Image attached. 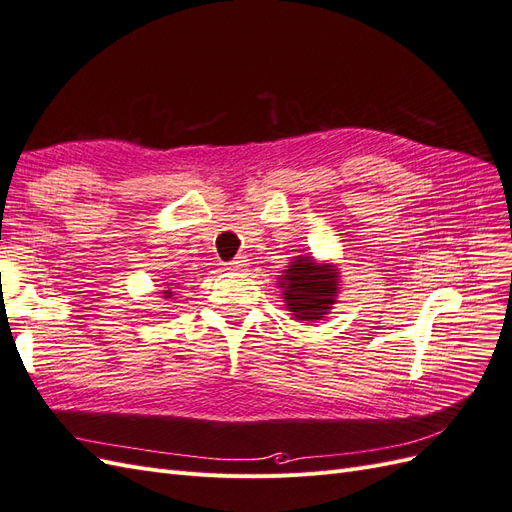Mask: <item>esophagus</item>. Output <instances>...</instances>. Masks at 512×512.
Returning <instances> with one entry per match:
<instances>
[{"instance_id":"34e87169","label":"esophagus","mask_w":512,"mask_h":512,"mask_svg":"<svg viewBox=\"0 0 512 512\" xmlns=\"http://www.w3.org/2000/svg\"><path fill=\"white\" fill-rule=\"evenodd\" d=\"M247 267V258L245 256H235L230 262H226L228 271H243Z\"/></svg>"}]
</instances>
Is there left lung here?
Masks as SVG:
<instances>
[{
    "label": "left lung",
    "instance_id": "obj_1",
    "mask_svg": "<svg viewBox=\"0 0 512 512\" xmlns=\"http://www.w3.org/2000/svg\"><path fill=\"white\" fill-rule=\"evenodd\" d=\"M284 299L297 320H320L337 294V271L316 265L312 256H297L282 275Z\"/></svg>",
    "mask_w": 512,
    "mask_h": 512
}]
</instances>
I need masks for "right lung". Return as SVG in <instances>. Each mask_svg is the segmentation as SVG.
I'll return each instance as SVG.
<instances>
[{"instance_id": "right-lung-1", "label": "right lung", "mask_w": 512, "mask_h": 512, "mask_svg": "<svg viewBox=\"0 0 512 512\" xmlns=\"http://www.w3.org/2000/svg\"><path fill=\"white\" fill-rule=\"evenodd\" d=\"M164 297H173V292H170V290H164Z\"/></svg>"}]
</instances>
